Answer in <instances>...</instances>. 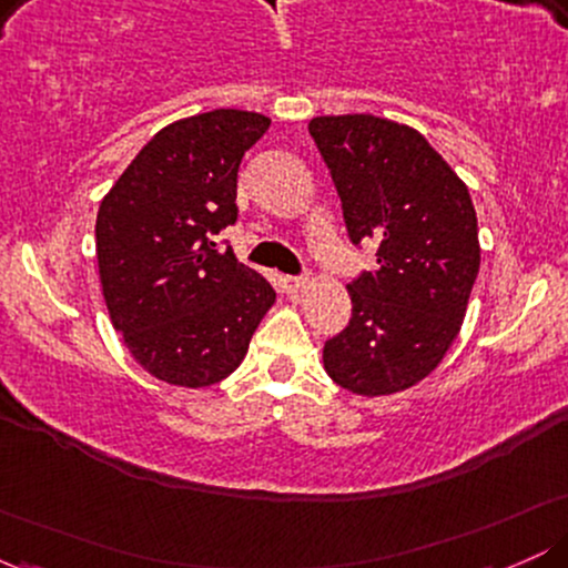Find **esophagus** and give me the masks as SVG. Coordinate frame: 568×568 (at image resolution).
I'll list each match as a JSON object with an SVG mask.
<instances>
[{"mask_svg":"<svg viewBox=\"0 0 568 568\" xmlns=\"http://www.w3.org/2000/svg\"><path fill=\"white\" fill-rule=\"evenodd\" d=\"M283 288L288 296H298L306 288V277H283Z\"/></svg>","mask_w":568,"mask_h":568,"instance_id":"esophagus-1","label":"esophagus"}]
</instances>
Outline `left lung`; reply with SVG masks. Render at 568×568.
<instances>
[{
    "label": "left lung",
    "instance_id": "1",
    "mask_svg": "<svg viewBox=\"0 0 568 568\" xmlns=\"http://www.w3.org/2000/svg\"><path fill=\"white\" fill-rule=\"evenodd\" d=\"M321 149L355 245L376 270L347 285L352 317L323 347L338 387L393 395L438 368L478 277V219L465 181L419 130L374 114L315 116Z\"/></svg>",
    "mask_w": 568,
    "mask_h": 568
}]
</instances>
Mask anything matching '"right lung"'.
<instances>
[{
  "mask_svg": "<svg viewBox=\"0 0 568 568\" xmlns=\"http://www.w3.org/2000/svg\"><path fill=\"white\" fill-rule=\"evenodd\" d=\"M270 116L240 109L162 128L101 200L95 253L112 325L143 371L175 387H211L243 363L275 304L258 272L216 251L237 221L243 154Z\"/></svg>",
  "mask_w": 568,
  "mask_h": 568,
  "instance_id": "obj_1",
  "label": "right lung"
}]
</instances>
